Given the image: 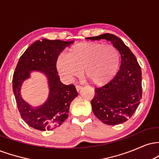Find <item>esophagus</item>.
I'll return each mask as SVG.
<instances>
[{"mask_svg":"<svg viewBox=\"0 0 159 159\" xmlns=\"http://www.w3.org/2000/svg\"><path fill=\"white\" fill-rule=\"evenodd\" d=\"M82 89H83V87H82V86H76V90H77L78 92H80Z\"/></svg>","mask_w":159,"mask_h":159,"instance_id":"obj_1","label":"esophagus"}]
</instances>
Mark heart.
Masks as SVG:
<instances>
[{
	"mask_svg": "<svg viewBox=\"0 0 159 159\" xmlns=\"http://www.w3.org/2000/svg\"><path fill=\"white\" fill-rule=\"evenodd\" d=\"M120 65V54L116 47L97 42L78 43L69 49L67 54L57 57V72L64 79L71 81L81 75L93 84L102 86L115 77Z\"/></svg>",
	"mask_w": 159,
	"mask_h": 159,
	"instance_id": "heart-1",
	"label": "heart"
}]
</instances>
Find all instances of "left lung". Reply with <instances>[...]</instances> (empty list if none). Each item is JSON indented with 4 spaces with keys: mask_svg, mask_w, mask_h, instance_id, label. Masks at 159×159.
Returning a JSON list of instances; mask_svg holds the SVG:
<instances>
[{
    "mask_svg": "<svg viewBox=\"0 0 159 159\" xmlns=\"http://www.w3.org/2000/svg\"><path fill=\"white\" fill-rule=\"evenodd\" d=\"M87 39L108 40L121 56V65L115 77L95 90V96L91 101L93 112L107 125L125 123L135 112L142 96L140 66L129 47L114 34H104Z\"/></svg>",
    "mask_w": 159,
    "mask_h": 159,
    "instance_id": "8db88e82",
    "label": "left lung"
}]
</instances>
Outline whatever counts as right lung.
<instances>
[{"label":"right lung","instance_id":"1","mask_svg":"<svg viewBox=\"0 0 159 159\" xmlns=\"http://www.w3.org/2000/svg\"><path fill=\"white\" fill-rule=\"evenodd\" d=\"M73 41L43 39L29 46L19 58L12 78V89L21 118L30 127L40 131L60 126L69 116L70 104L78 92L73 84L65 85L60 80L56 60ZM34 70L44 74L48 79L49 94L43 105L33 108L20 96L23 82Z\"/></svg>","mask_w":159,"mask_h":159}]
</instances>
